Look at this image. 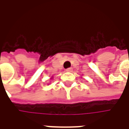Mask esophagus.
<instances>
[{"instance_id": "1", "label": "esophagus", "mask_w": 129, "mask_h": 129, "mask_svg": "<svg viewBox=\"0 0 129 129\" xmlns=\"http://www.w3.org/2000/svg\"><path fill=\"white\" fill-rule=\"evenodd\" d=\"M66 72H71V71H72V68H67V69L66 70Z\"/></svg>"}]
</instances>
